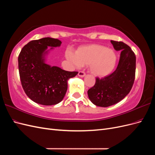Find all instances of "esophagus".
<instances>
[{"instance_id":"obj_1","label":"esophagus","mask_w":155,"mask_h":155,"mask_svg":"<svg viewBox=\"0 0 155 155\" xmlns=\"http://www.w3.org/2000/svg\"><path fill=\"white\" fill-rule=\"evenodd\" d=\"M85 73L83 71H79L78 72V76L79 77H81V78H83L84 76H85Z\"/></svg>"}]
</instances>
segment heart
<instances>
[{"label": "heart", "mask_w": 155, "mask_h": 155, "mask_svg": "<svg viewBox=\"0 0 155 155\" xmlns=\"http://www.w3.org/2000/svg\"><path fill=\"white\" fill-rule=\"evenodd\" d=\"M65 55L76 67L88 64L91 72L100 78L109 75L117 63V55L114 50L97 44L82 46L78 48L75 54L71 50H67Z\"/></svg>", "instance_id": "1"}]
</instances>
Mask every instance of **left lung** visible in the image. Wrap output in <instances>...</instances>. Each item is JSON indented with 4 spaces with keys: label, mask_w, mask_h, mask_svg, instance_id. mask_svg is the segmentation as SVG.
Returning <instances> with one entry per match:
<instances>
[{
    "label": "left lung",
    "mask_w": 155,
    "mask_h": 155,
    "mask_svg": "<svg viewBox=\"0 0 155 155\" xmlns=\"http://www.w3.org/2000/svg\"><path fill=\"white\" fill-rule=\"evenodd\" d=\"M110 42L116 50L121 51L118 67L109 76L97 78L94 86L87 92L92 104L102 107L122 100L130 91L135 78L136 56L133 50L123 42Z\"/></svg>",
    "instance_id": "1"
}]
</instances>
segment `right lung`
Wrapping results in <instances>:
<instances>
[{
    "label": "right lung",
    "instance_id": "right-lung-1",
    "mask_svg": "<svg viewBox=\"0 0 155 155\" xmlns=\"http://www.w3.org/2000/svg\"><path fill=\"white\" fill-rule=\"evenodd\" d=\"M61 41L45 37L26 45L18 58L21 81L26 94L37 104L53 105L64 98L68 88V80L78 72H68L46 63L48 46L59 47Z\"/></svg>",
    "mask_w": 155,
    "mask_h": 155
}]
</instances>
